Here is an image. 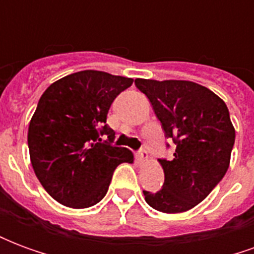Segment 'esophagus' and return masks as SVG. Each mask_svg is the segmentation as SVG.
I'll use <instances>...</instances> for the list:
<instances>
[{
  "instance_id": "1",
  "label": "esophagus",
  "mask_w": 254,
  "mask_h": 254,
  "mask_svg": "<svg viewBox=\"0 0 254 254\" xmlns=\"http://www.w3.org/2000/svg\"><path fill=\"white\" fill-rule=\"evenodd\" d=\"M148 158V152H147V149L145 148H141L138 151V159L141 160V162H145Z\"/></svg>"
}]
</instances>
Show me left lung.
<instances>
[{"mask_svg": "<svg viewBox=\"0 0 254 254\" xmlns=\"http://www.w3.org/2000/svg\"><path fill=\"white\" fill-rule=\"evenodd\" d=\"M134 84L151 102L166 137L176 144L173 159H159L163 187L155 193L143 190L145 201L160 212H185L201 202L229 169L235 141L229 109L211 89L193 81L136 78Z\"/></svg>", "mask_w": 254, "mask_h": 254, "instance_id": "left-lung-1", "label": "left lung"}]
</instances>
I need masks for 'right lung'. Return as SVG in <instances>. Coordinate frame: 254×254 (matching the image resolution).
<instances>
[{
	"mask_svg": "<svg viewBox=\"0 0 254 254\" xmlns=\"http://www.w3.org/2000/svg\"><path fill=\"white\" fill-rule=\"evenodd\" d=\"M132 83L81 70L43 92L28 127V148L36 177L54 200L70 208L92 207L106 196L117 166L133 162L129 149L111 144L116 132L106 122L111 103Z\"/></svg>",
	"mask_w": 254,
	"mask_h": 254,
	"instance_id": "obj_1",
	"label": "right lung"
}]
</instances>
